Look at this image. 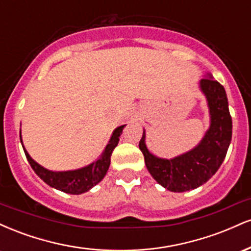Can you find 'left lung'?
<instances>
[{
    "mask_svg": "<svg viewBox=\"0 0 251 251\" xmlns=\"http://www.w3.org/2000/svg\"><path fill=\"white\" fill-rule=\"evenodd\" d=\"M200 85L208 100L210 128L194 150L174 159H163L150 153L145 145V132L139 142L149 172L172 192L189 191L206 183L220 169L231 142L232 120L226 89L211 75L201 79Z\"/></svg>",
    "mask_w": 251,
    "mask_h": 251,
    "instance_id": "8db88e82",
    "label": "left lung"
}]
</instances>
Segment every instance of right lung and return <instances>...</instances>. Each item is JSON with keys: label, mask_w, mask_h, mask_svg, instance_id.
Returning a JSON list of instances; mask_svg holds the SVG:
<instances>
[{"label": "right lung", "mask_w": 251, "mask_h": 251, "mask_svg": "<svg viewBox=\"0 0 251 251\" xmlns=\"http://www.w3.org/2000/svg\"><path fill=\"white\" fill-rule=\"evenodd\" d=\"M124 127H125V125L119 126V127L114 129L113 134H112L105 151H103L101 157H100L97 162L89 164L86 168L74 170V171H50V170L39 165L35 160L31 159V157L28 154V152L25 151V148L24 151L28 162L30 164L31 169L35 171V174L39 176L46 184H48L51 188L60 190V191L62 192H66V194L80 195L93 188L94 185H97V184L105 177L106 172H107V170L109 168V163H111V154L112 152H113V150L116 149V146L118 145L119 137L120 134H122ZM20 139H21V135H20Z\"/></svg>", "instance_id": "add662e5"}]
</instances>
